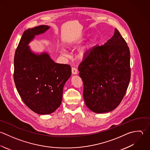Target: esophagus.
I'll list each match as a JSON object with an SVG mask.
<instances>
[{"label": "esophagus", "instance_id": "1", "mask_svg": "<svg viewBox=\"0 0 150 150\" xmlns=\"http://www.w3.org/2000/svg\"><path fill=\"white\" fill-rule=\"evenodd\" d=\"M72 74H74V75H76V74H78V69H77L76 68H75V67H72Z\"/></svg>", "mask_w": 150, "mask_h": 150}]
</instances>
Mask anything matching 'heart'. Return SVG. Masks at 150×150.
Listing matches in <instances>:
<instances>
[{"label": "heart", "mask_w": 150, "mask_h": 150, "mask_svg": "<svg viewBox=\"0 0 150 150\" xmlns=\"http://www.w3.org/2000/svg\"><path fill=\"white\" fill-rule=\"evenodd\" d=\"M62 52L64 53V54H65V51L64 50V51H62Z\"/></svg>", "instance_id": "obj_1"}]
</instances>
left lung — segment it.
<instances>
[{
    "mask_svg": "<svg viewBox=\"0 0 150 150\" xmlns=\"http://www.w3.org/2000/svg\"><path fill=\"white\" fill-rule=\"evenodd\" d=\"M130 59L129 48L116 28L107 42L94 46L86 55L78 70L84 100L91 110L106 113L120 103L130 80Z\"/></svg>",
    "mask_w": 150,
    "mask_h": 150,
    "instance_id": "obj_1",
    "label": "left lung"
}]
</instances>
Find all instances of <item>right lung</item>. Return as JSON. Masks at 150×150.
<instances>
[{"label": "right lung", "mask_w": 150, "mask_h": 150, "mask_svg": "<svg viewBox=\"0 0 150 150\" xmlns=\"http://www.w3.org/2000/svg\"><path fill=\"white\" fill-rule=\"evenodd\" d=\"M50 27L39 25L25 30L14 58V81L25 105L39 115L53 113L61 104L63 88L71 75L69 65L55 63L46 52L38 55L28 45L35 35Z\"/></svg>", "instance_id": "right-lung-1"}]
</instances>
